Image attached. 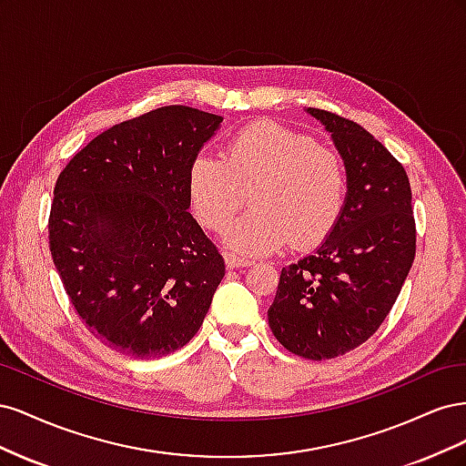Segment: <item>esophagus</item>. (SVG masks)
I'll use <instances>...</instances> for the list:
<instances>
[{
    "label": "esophagus",
    "mask_w": 466,
    "mask_h": 466,
    "mask_svg": "<svg viewBox=\"0 0 466 466\" xmlns=\"http://www.w3.org/2000/svg\"><path fill=\"white\" fill-rule=\"evenodd\" d=\"M225 264H228V268H243V266H250L252 260L247 257H238L235 252H228V255H225Z\"/></svg>",
    "instance_id": "esophagus-1"
}]
</instances>
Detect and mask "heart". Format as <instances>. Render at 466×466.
Segmentation results:
<instances>
[{
    "label": "heart",
    "instance_id": "1",
    "mask_svg": "<svg viewBox=\"0 0 466 466\" xmlns=\"http://www.w3.org/2000/svg\"><path fill=\"white\" fill-rule=\"evenodd\" d=\"M194 216L211 231L228 229L247 204L252 209L225 233L248 255H268L291 241L311 247L340 218L348 175L342 159L313 137L276 122H252L225 146L223 157L202 153L190 165Z\"/></svg>",
    "mask_w": 466,
    "mask_h": 466
}]
</instances>
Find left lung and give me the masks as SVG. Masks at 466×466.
I'll return each instance as SVG.
<instances>
[{"label": "left lung", "mask_w": 466, "mask_h": 466, "mask_svg": "<svg viewBox=\"0 0 466 466\" xmlns=\"http://www.w3.org/2000/svg\"><path fill=\"white\" fill-rule=\"evenodd\" d=\"M340 151L348 194L322 245L281 268L268 324L291 354L332 360L361 346L383 324L416 257L410 180L390 151L354 120L322 108Z\"/></svg>", "instance_id": "obj_1"}]
</instances>
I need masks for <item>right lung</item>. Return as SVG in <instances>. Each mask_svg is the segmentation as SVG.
Instances as JSON below:
<instances>
[{
	"instance_id": "obj_1",
	"label": "right lung",
	"mask_w": 466,
	"mask_h": 466,
	"mask_svg": "<svg viewBox=\"0 0 466 466\" xmlns=\"http://www.w3.org/2000/svg\"><path fill=\"white\" fill-rule=\"evenodd\" d=\"M221 120L155 108L98 134L56 180L54 266L89 332L124 356L161 358L190 342L225 276L188 214L190 165Z\"/></svg>"
}]
</instances>
